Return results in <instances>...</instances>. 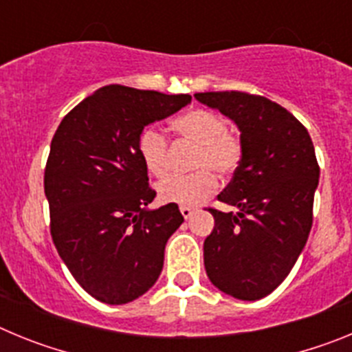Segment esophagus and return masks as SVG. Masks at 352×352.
Returning <instances> with one entry per match:
<instances>
[{"label":"esophagus","instance_id":"34e87169","mask_svg":"<svg viewBox=\"0 0 352 352\" xmlns=\"http://www.w3.org/2000/svg\"><path fill=\"white\" fill-rule=\"evenodd\" d=\"M179 211H182L183 219H190L192 214H194V208H190V206H182L179 208Z\"/></svg>","mask_w":352,"mask_h":352}]
</instances>
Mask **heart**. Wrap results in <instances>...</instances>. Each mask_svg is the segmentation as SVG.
Returning <instances> with one entry per match:
<instances>
[{
  "mask_svg": "<svg viewBox=\"0 0 352 352\" xmlns=\"http://www.w3.org/2000/svg\"><path fill=\"white\" fill-rule=\"evenodd\" d=\"M173 130L182 139L197 144L194 157V174H174L158 183V197L164 203L199 204L210 197L217 188L213 173L220 176L234 173L241 160V144L232 133L227 132V121L220 114L206 109H190L173 120ZM138 155L146 170L153 176H164L169 169L167 139L153 126H146L138 135Z\"/></svg>",
  "mask_w": 352,
  "mask_h": 352,
  "instance_id": "b5f03b06",
  "label": "heart"
}]
</instances>
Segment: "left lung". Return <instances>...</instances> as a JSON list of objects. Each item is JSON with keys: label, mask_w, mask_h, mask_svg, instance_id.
<instances>
[{"label": "left lung", "mask_w": 352, "mask_h": 352, "mask_svg": "<svg viewBox=\"0 0 352 352\" xmlns=\"http://www.w3.org/2000/svg\"><path fill=\"white\" fill-rule=\"evenodd\" d=\"M239 130L241 160L219 201L236 213L210 210L204 239L211 284L232 298L256 301L284 282L312 227L319 166L309 132L287 109L241 91L195 93Z\"/></svg>", "instance_id": "1"}]
</instances>
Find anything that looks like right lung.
<instances>
[{"label":"right lung","mask_w":352,"mask_h":352,"mask_svg":"<svg viewBox=\"0 0 352 352\" xmlns=\"http://www.w3.org/2000/svg\"><path fill=\"white\" fill-rule=\"evenodd\" d=\"M190 100L111 84L72 109L52 138L43 176L52 241L80 287L102 303L138 300L164 268L183 214L174 203L148 208L157 194L138 135Z\"/></svg>","instance_id":"right-lung-1"}]
</instances>
